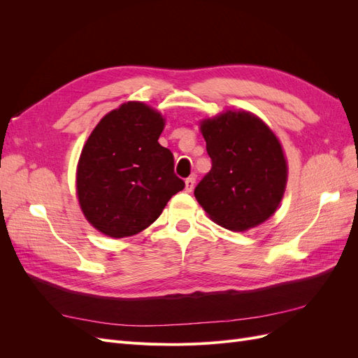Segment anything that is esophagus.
<instances>
[{
    "instance_id": "34e87169",
    "label": "esophagus",
    "mask_w": 358,
    "mask_h": 358,
    "mask_svg": "<svg viewBox=\"0 0 358 358\" xmlns=\"http://www.w3.org/2000/svg\"><path fill=\"white\" fill-rule=\"evenodd\" d=\"M194 185H196V178H194V176L187 178V180H185V189L188 192H191L194 189Z\"/></svg>"
}]
</instances>
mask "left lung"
I'll return each mask as SVG.
<instances>
[{
    "label": "left lung",
    "mask_w": 358,
    "mask_h": 358,
    "mask_svg": "<svg viewBox=\"0 0 358 358\" xmlns=\"http://www.w3.org/2000/svg\"><path fill=\"white\" fill-rule=\"evenodd\" d=\"M212 169L194 189L210 218L245 231L278 209L287 183L282 148L268 127L249 112H225L201 122Z\"/></svg>",
    "instance_id": "obj_1"
}]
</instances>
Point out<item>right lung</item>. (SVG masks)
I'll return each mask as SVG.
<instances>
[{"mask_svg": "<svg viewBox=\"0 0 358 358\" xmlns=\"http://www.w3.org/2000/svg\"><path fill=\"white\" fill-rule=\"evenodd\" d=\"M164 119L129 101L107 113L85 143L78 166L80 208L110 237L137 234L152 224L185 182L170 149L158 143Z\"/></svg>", "mask_w": 358, "mask_h": 358, "instance_id": "right-lung-1", "label": "right lung"}]
</instances>
